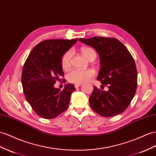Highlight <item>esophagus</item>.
Listing matches in <instances>:
<instances>
[{
	"mask_svg": "<svg viewBox=\"0 0 156 156\" xmlns=\"http://www.w3.org/2000/svg\"><path fill=\"white\" fill-rule=\"evenodd\" d=\"M81 86H82L81 83H76V84H74V87H76V88H78V87H79Z\"/></svg>",
	"mask_w": 156,
	"mask_h": 156,
	"instance_id": "1",
	"label": "esophagus"
}]
</instances>
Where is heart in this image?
Returning a JSON list of instances; mask_svg holds the SVG:
<instances>
[{
	"label": "heart",
	"instance_id": "obj_1",
	"mask_svg": "<svg viewBox=\"0 0 156 156\" xmlns=\"http://www.w3.org/2000/svg\"><path fill=\"white\" fill-rule=\"evenodd\" d=\"M82 53L86 58L89 60L92 56L95 55L96 53L94 49L91 48L85 47L82 49ZM72 57V52L69 51L63 55L61 58V66L64 69H67L70 66V61ZM95 75V73L93 70H72L66 75L68 81L73 83H82L87 82L89 80L92 78Z\"/></svg>",
	"mask_w": 156,
	"mask_h": 156
}]
</instances>
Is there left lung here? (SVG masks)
I'll use <instances>...</instances> for the list:
<instances>
[{
    "label": "left lung",
    "instance_id": "1",
    "mask_svg": "<svg viewBox=\"0 0 156 156\" xmlns=\"http://www.w3.org/2000/svg\"><path fill=\"white\" fill-rule=\"evenodd\" d=\"M79 41L98 52L101 66L97 79L109 88L105 91L94 87L89 99L91 109L104 117L122 113L136 91L137 70L133 56L115 38L94 37Z\"/></svg>",
    "mask_w": 156,
    "mask_h": 156
}]
</instances>
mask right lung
Instances as JSON below:
<instances>
[{
	"label": "right lung",
	"instance_id": "right-lung-1",
	"mask_svg": "<svg viewBox=\"0 0 156 156\" xmlns=\"http://www.w3.org/2000/svg\"><path fill=\"white\" fill-rule=\"evenodd\" d=\"M76 39H49L35 46L23 65L22 83L27 101L39 116L51 119L67 109L71 94L76 90L72 83L61 90L54 84L64 73L63 55Z\"/></svg>",
	"mask_w": 156,
	"mask_h": 156
}]
</instances>
